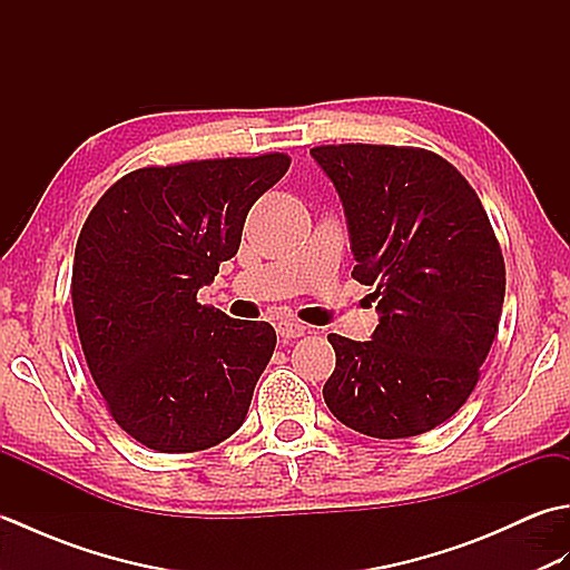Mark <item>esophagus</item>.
Listing matches in <instances>:
<instances>
[{"label":"esophagus","mask_w":570,"mask_h":570,"mask_svg":"<svg viewBox=\"0 0 570 570\" xmlns=\"http://www.w3.org/2000/svg\"><path fill=\"white\" fill-rule=\"evenodd\" d=\"M276 333H278V337H284V341H294V337L306 335V325L298 321H278Z\"/></svg>","instance_id":"esophagus-1"}]
</instances>
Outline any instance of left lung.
Instances as JSON below:
<instances>
[{
  "instance_id": "1",
  "label": "left lung",
  "mask_w": 570,
  "mask_h": 570,
  "mask_svg": "<svg viewBox=\"0 0 570 570\" xmlns=\"http://www.w3.org/2000/svg\"><path fill=\"white\" fill-rule=\"evenodd\" d=\"M311 156L343 203L353 278L380 313L365 343L328 335L325 404L372 439L426 433L465 404L498 335L504 259L488 213L439 154L341 144Z\"/></svg>"
}]
</instances>
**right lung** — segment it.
Masks as SVG:
<instances>
[{
  "label": "right lung",
  "instance_id": "add662e5",
  "mask_svg": "<svg viewBox=\"0 0 570 570\" xmlns=\"http://www.w3.org/2000/svg\"><path fill=\"white\" fill-rule=\"evenodd\" d=\"M286 154L139 168L105 193L72 259L85 360L112 419L159 453L205 451L247 416L276 333L198 304Z\"/></svg>",
  "mask_w": 570,
  "mask_h": 570
}]
</instances>
